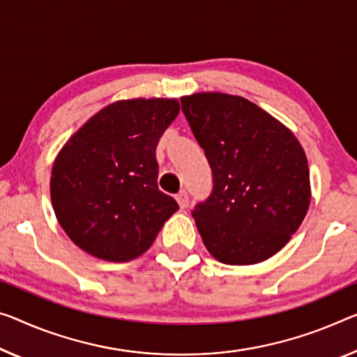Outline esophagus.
<instances>
[{"mask_svg":"<svg viewBox=\"0 0 357 357\" xmlns=\"http://www.w3.org/2000/svg\"><path fill=\"white\" fill-rule=\"evenodd\" d=\"M175 199H177L180 209H185V207L188 206L190 197H188V193H186L185 190H182V191H180V193H177V196H175Z\"/></svg>","mask_w":357,"mask_h":357,"instance_id":"34e87169","label":"esophagus"}]
</instances>
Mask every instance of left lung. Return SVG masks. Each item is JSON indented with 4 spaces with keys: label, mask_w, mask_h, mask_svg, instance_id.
<instances>
[{
    "label": "left lung",
    "mask_w": 357,
    "mask_h": 357,
    "mask_svg": "<svg viewBox=\"0 0 357 357\" xmlns=\"http://www.w3.org/2000/svg\"><path fill=\"white\" fill-rule=\"evenodd\" d=\"M182 109L212 169V193L193 211L207 250L227 265L270 259L308 212L303 146L292 130L244 97L197 92L182 97Z\"/></svg>",
    "instance_id": "left-lung-1"
}]
</instances>
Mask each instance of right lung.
I'll return each instance as SVG.
<instances>
[{
	"label": "right lung",
	"mask_w": 357,
	"mask_h": 357,
	"mask_svg": "<svg viewBox=\"0 0 357 357\" xmlns=\"http://www.w3.org/2000/svg\"><path fill=\"white\" fill-rule=\"evenodd\" d=\"M178 112L177 98L113 102L59 151L52 207L81 250L107 261L134 260L177 212V201L158 188L156 145Z\"/></svg>",
	"instance_id": "obj_1"
}]
</instances>
